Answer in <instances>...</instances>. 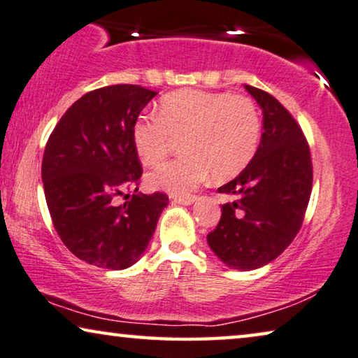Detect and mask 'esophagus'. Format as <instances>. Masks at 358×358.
<instances>
[{"mask_svg": "<svg viewBox=\"0 0 358 358\" xmlns=\"http://www.w3.org/2000/svg\"><path fill=\"white\" fill-rule=\"evenodd\" d=\"M196 196L195 195H185V196H174V203L179 205H192L195 201Z\"/></svg>", "mask_w": 358, "mask_h": 358, "instance_id": "obj_1", "label": "esophagus"}]
</instances>
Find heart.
I'll return each instance as SVG.
<instances>
[{"label": "heart", "mask_w": 358, "mask_h": 358, "mask_svg": "<svg viewBox=\"0 0 358 358\" xmlns=\"http://www.w3.org/2000/svg\"><path fill=\"white\" fill-rule=\"evenodd\" d=\"M262 121L257 105L227 92L178 90L158 103L157 117L142 116L132 126L138 159L157 166L168 158L174 141L182 155L148 174V185L171 194H187L211 173L213 179L234 178L255 157Z\"/></svg>", "instance_id": "1"}]
</instances>
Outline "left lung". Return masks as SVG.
I'll list each match as a JSON object with an SVG mask.
<instances>
[{
  "instance_id": "obj_1",
  "label": "left lung",
  "mask_w": 358,
  "mask_h": 358,
  "mask_svg": "<svg viewBox=\"0 0 358 358\" xmlns=\"http://www.w3.org/2000/svg\"><path fill=\"white\" fill-rule=\"evenodd\" d=\"M263 110L262 142L247 168L217 192L232 196L206 236L221 262L250 271L278 258L299 234L312 194V155L294 116L268 92L245 85Z\"/></svg>"
}]
</instances>
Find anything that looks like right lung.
Listing matches in <instances>:
<instances>
[{
  "label": "right lung",
  "mask_w": 358,
  "mask_h": 358,
  "mask_svg": "<svg viewBox=\"0 0 358 358\" xmlns=\"http://www.w3.org/2000/svg\"><path fill=\"white\" fill-rule=\"evenodd\" d=\"M157 92L117 84L80 96L46 142L41 179L51 221L64 245L89 265L124 269L152 239L169 203L163 192L137 194L142 164L132 126ZM136 190L131 199L123 192ZM123 194L124 204L114 199Z\"/></svg>",
  "instance_id": "add662e5"
}]
</instances>
